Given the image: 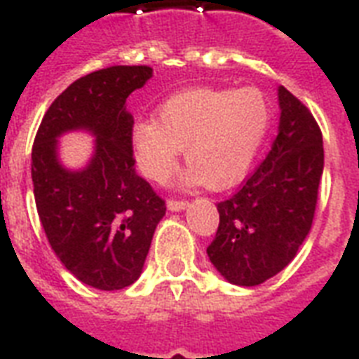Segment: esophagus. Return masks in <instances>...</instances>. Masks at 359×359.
Masks as SVG:
<instances>
[{"label": "esophagus", "mask_w": 359, "mask_h": 359, "mask_svg": "<svg viewBox=\"0 0 359 359\" xmlns=\"http://www.w3.org/2000/svg\"><path fill=\"white\" fill-rule=\"evenodd\" d=\"M188 207V201H168V208L171 210V212H180V210H184V208Z\"/></svg>", "instance_id": "34e87169"}]
</instances>
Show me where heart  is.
Instances as JSON below:
<instances>
[{
  "label": "heart",
  "mask_w": 359,
  "mask_h": 359,
  "mask_svg": "<svg viewBox=\"0 0 359 359\" xmlns=\"http://www.w3.org/2000/svg\"><path fill=\"white\" fill-rule=\"evenodd\" d=\"M270 106L257 89L194 87L158 106L156 119H137L130 149L143 177L163 184L184 149L186 184L227 190L245 179L270 128Z\"/></svg>",
  "instance_id": "1"
}]
</instances>
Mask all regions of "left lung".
<instances>
[{"mask_svg": "<svg viewBox=\"0 0 359 359\" xmlns=\"http://www.w3.org/2000/svg\"><path fill=\"white\" fill-rule=\"evenodd\" d=\"M272 151L235 196L218 203L219 225L207 255L219 276L255 287L279 273L309 235L324 171L323 134L298 98L278 87Z\"/></svg>", "mask_w": 359, "mask_h": 359, "instance_id": "8db88e82", "label": "left lung"}]
</instances>
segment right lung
<instances>
[{
	"instance_id": "right-lung-1",
	"label": "right lung",
	"mask_w": 359,
	"mask_h": 359,
	"mask_svg": "<svg viewBox=\"0 0 359 359\" xmlns=\"http://www.w3.org/2000/svg\"><path fill=\"white\" fill-rule=\"evenodd\" d=\"M152 78L151 67H109L70 83L48 108L31 152L36 212L53 253L81 283L128 287L143 272L165 203L135 175L134 117L126 98ZM70 131L95 137L86 166L67 168L58 140Z\"/></svg>"
}]
</instances>
